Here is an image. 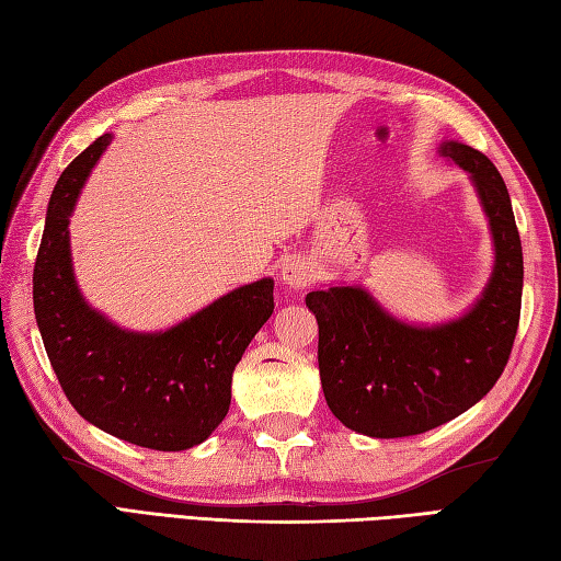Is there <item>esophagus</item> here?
<instances>
[{
  "instance_id": "esophagus-1",
  "label": "esophagus",
  "mask_w": 561,
  "mask_h": 561,
  "mask_svg": "<svg viewBox=\"0 0 561 561\" xmlns=\"http://www.w3.org/2000/svg\"><path fill=\"white\" fill-rule=\"evenodd\" d=\"M313 270L306 260L301 257H291L282 265V282L287 284L289 289H306L313 282Z\"/></svg>"
}]
</instances>
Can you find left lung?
<instances>
[{
	"mask_svg": "<svg viewBox=\"0 0 561 561\" xmlns=\"http://www.w3.org/2000/svg\"><path fill=\"white\" fill-rule=\"evenodd\" d=\"M440 152L471 174L496 243V267L474 309L440 328H413L355 287L306 294L328 409L369 437L421 435L471 409L506 369L518 333L523 248L506 182L465 142Z\"/></svg>",
	"mask_w": 561,
	"mask_h": 561,
	"instance_id": "1",
	"label": "left lung"
}]
</instances>
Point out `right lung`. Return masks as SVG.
<instances>
[{
	"label": "right lung",
	"instance_id": "add662e5",
	"mask_svg": "<svg viewBox=\"0 0 561 561\" xmlns=\"http://www.w3.org/2000/svg\"><path fill=\"white\" fill-rule=\"evenodd\" d=\"M108 140L99 136L55 184L33 267V311L55 377L84 421L126 443L180 453L226 419L236 365L274 311V282L245 284L156 335L126 333L92 311L75 287L68 224Z\"/></svg>",
	"mask_w": 561,
	"mask_h": 561
}]
</instances>
